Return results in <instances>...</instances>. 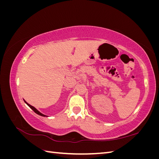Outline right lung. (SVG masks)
<instances>
[{
  "label": "right lung",
  "mask_w": 159,
  "mask_h": 159,
  "mask_svg": "<svg viewBox=\"0 0 159 159\" xmlns=\"http://www.w3.org/2000/svg\"><path fill=\"white\" fill-rule=\"evenodd\" d=\"M24 101H25V102L28 105V106H29L33 111H34L36 114H38V115H41V116H43V117H48V116H46V115H44V114H42V113H40V111H38V110H37L34 107H33V106H32V105H30V104H28L26 102V101L25 100H24Z\"/></svg>",
  "instance_id": "add662e5"
}]
</instances>
